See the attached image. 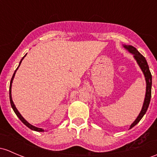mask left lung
<instances>
[{
	"mask_svg": "<svg viewBox=\"0 0 157 157\" xmlns=\"http://www.w3.org/2000/svg\"><path fill=\"white\" fill-rule=\"evenodd\" d=\"M123 47H125V49H126L130 53L133 54V56H134L135 59L136 60L137 63L139 65V67H141V71H142L143 74H144L145 80H146V93H145V98L144 101V104H143L142 108H141V112L138 114V117L136 118V120L132 123V125L130 126L129 128H132V127H134L137 123H139L140 120H141V118L144 117L145 113L147 112L148 107H149L150 101H151V87H152V75H151V71H150L149 66L147 65V62L146 59L137 50L136 48H135L134 47L130 45H123Z\"/></svg>",
	"mask_w": 157,
	"mask_h": 157,
	"instance_id": "left-lung-1",
	"label": "left lung"
}]
</instances>
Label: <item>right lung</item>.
Instances as JSON below:
<instances>
[{
  "label": "right lung",
  "mask_w": 157,
  "mask_h": 157,
  "mask_svg": "<svg viewBox=\"0 0 157 157\" xmlns=\"http://www.w3.org/2000/svg\"><path fill=\"white\" fill-rule=\"evenodd\" d=\"M26 55H27V54H26ZM26 55H25V56H26ZM25 56H24V57H22V59H21L20 62H19V66H18V67H17V68H16V70L15 71L14 74H13V77H12V79H11L10 84V101L11 107H12V108H13V111L15 112V113H16V116H17L19 118V120H20L21 121H22V123H24V124L26 126H27V127H29V128H31V130H34V131H36V132H44V130L43 129V128H37V127H36V126H32V125L30 124V123H29V122H27V121H26V120H25V119H24V117H23L22 116V115L20 114V113H19V110H17V108H16V106H15L14 103H13V99H12V95H11V87H12V83H13V78H14V77H15V74H16V71H17V69L19 68V66H20V64H21V62H22V61L23 60V59H24V58L25 57Z\"/></svg>",
  "instance_id": "add662e5"
}]
</instances>
